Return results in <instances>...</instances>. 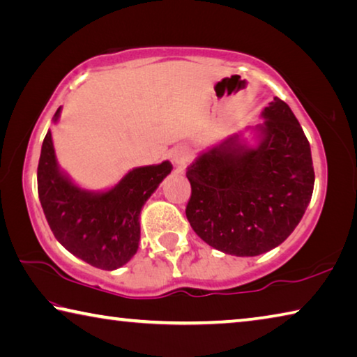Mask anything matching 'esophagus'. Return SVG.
<instances>
[{
    "mask_svg": "<svg viewBox=\"0 0 357 357\" xmlns=\"http://www.w3.org/2000/svg\"><path fill=\"white\" fill-rule=\"evenodd\" d=\"M172 160L174 162V165H176L179 170H183V168L185 167L187 160H189V151H187L185 148H174L172 151Z\"/></svg>",
    "mask_w": 357,
    "mask_h": 357,
    "instance_id": "1",
    "label": "esophagus"
}]
</instances>
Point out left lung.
I'll list each match as a JSON object with an SVG mask.
<instances>
[{"label":"left lung","instance_id":"obj_1","mask_svg":"<svg viewBox=\"0 0 357 357\" xmlns=\"http://www.w3.org/2000/svg\"><path fill=\"white\" fill-rule=\"evenodd\" d=\"M257 148L228 138L187 168L190 227L223 253L255 257L282 244L309 206L315 172L310 144L285 102L264 108Z\"/></svg>","mask_w":357,"mask_h":357}]
</instances>
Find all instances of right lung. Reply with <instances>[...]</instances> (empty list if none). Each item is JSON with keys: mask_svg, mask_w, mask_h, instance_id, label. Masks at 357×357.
Returning <instances> with one entry per match:
<instances>
[{"mask_svg": "<svg viewBox=\"0 0 357 357\" xmlns=\"http://www.w3.org/2000/svg\"><path fill=\"white\" fill-rule=\"evenodd\" d=\"M58 116L59 108L53 121ZM172 168L165 160L160 165L135 168L108 192L82 190L59 172L48 130L38 165L39 200L64 249L94 268L113 271L137 253L140 211Z\"/></svg>", "mask_w": 357, "mask_h": 357, "instance_id": "add662e5", "label": "right lung"}]
</instances>
